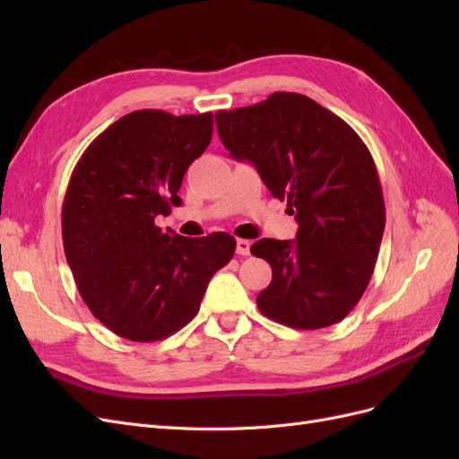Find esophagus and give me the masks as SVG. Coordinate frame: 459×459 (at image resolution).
<instances>
[{"label": "esophagus", "instance_id": "esophagus-1", "mask_svg": "<svg viewBox=\"0 0 459 459\" xmlns=\"http://www.w3.org/2000/svg\"><path fill=\"white\" fill-rule=\"evenodd\" d=\"M248 253H251V241H247V239H238V255L247 256Z\"/></svg>", "mask_w": 459, "mask_h": 459}]
</instances>
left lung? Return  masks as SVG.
Returning a JSON list of instances; mask_svg holds the SVG:
<instances>
[{
    "instance_id": "obj_1",
    "label": "left lung",
    "mask_w": 459,
    "mask_h": 459,
    "mask_svg": "<svg viewBox=\"0 0 459 459\" xmlns=\"http://www.w3.org/2000/svg\"><path fill=\"white\" fill-rule=\"evenodd\" d=\"M233 159L255 164L299 221L295 241L264 238L251 253L272 266L258 310L295 329H322L351 314L371 280L385 231L377 169L359 135L300 93L218 110Z\"/></svg>"
}]
</instances>
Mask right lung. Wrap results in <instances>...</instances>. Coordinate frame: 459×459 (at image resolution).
Masks as SVG:
<instances>
[{"instance_id":"obj_1","label":"right lung","mask_w":459,"mask_h":459,"mask_svg":"<svg viewBox=\"0 0 459 459\" xmlns=\"http://www.w3.org/2000/svg\"><path fill=\"white\" fill-rule=\"evenodd\" d=\"M212 126V113L134 110L74 166L61 216L66 262L90 312L118 337L174 335L197 316L208 281L235 253L226 231L182 238L155 224L182 204L179 186Z\"/></svg>"}]
</instances>
